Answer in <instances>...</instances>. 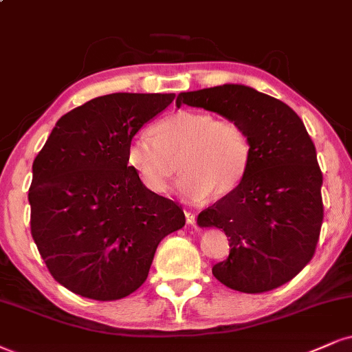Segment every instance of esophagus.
<instances>
[{"mask_svg":"<svg viewBox=\"0 0 352 352\" xmlns=\"http://www.w3.org/2000/svg\"><path fill=\"white\" fill-rule=\"evenodd\" d=\"M184 215H186V222H188L189 225H194V223H196V215H194L192 212L184 210Z\"/></svg>","mask_w":352,"mask_h":352,"instance_id":"esophagus-1","label":"esophagus"}]
</instances>
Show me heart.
I'll return each instance as SVG.
<instances>
[{
  "label": "heart",
  "mask_w": 352,
  "mask_h": 352,
  "mask_svg": "<svg viewBox=\"0 0 352 352\" xmlns=\"http://www.w3.org/2000/svg\"><path fill=\"white\" fill-rule=\"evenodd\" d=\"M148 133L129 142V168L150 192H168L177 166L184 173L177 190L186 201L199 202L209 194L223 197L241 183L251 160V142L235 120L201 111H177Z\"/></svg>",
  "instance_id": "heart-1"
}]
</instances>
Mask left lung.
Segmentation results:
<instances>
[{
    "label": "left lung",
    "instance_id": "left-lung-1",
    "mask_svg": "<svg viewBox=\"0 0 352 352\" xmlns=\"http://www.w3.org/2000/svg\"><path fill=\"white\" fill-rule=\"evenodd\" d=\"M181 104L235 120L251 142L241 183L197 217L199 227L220 228L230 241L228 258L212 274L245 294L285 284L314 258L323 222V175L302 119L245 85L179 93Z\"/></svg>",
    "mask_w": 352,
    "mask_h": 352
}]
</instances>
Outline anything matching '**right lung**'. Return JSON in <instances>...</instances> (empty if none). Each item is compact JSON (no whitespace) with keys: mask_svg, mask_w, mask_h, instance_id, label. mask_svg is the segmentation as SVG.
Wrapping results in <instances>:
<instances>
[{"mask_svg":"<svg viewBox=\"0 0 352 352\" xmlns=\"http://www.w3.org/2000/svg\"><path fill=\"white\" fill-rule=\"evenodd\" d=\"M175 94L114 93L67 112L32 164L30 233L54 279L78 296L119 300L148 276L183 207L150 192L127 145Z\"/></svg>","mask_w":352,"mask_h":352,"instance_id":"obj_1","label":"right lung"}]
</instances>
